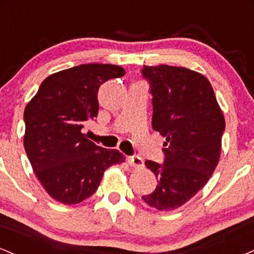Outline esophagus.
Instances as JSON below:
<instances>
[{
  "instance_id": "1",
  "label": "esophagus",
  "mask_w": 254,
  "mask_h": 254,
  "mask_svg": "<svg viewBox=\"0 0 254 254\" xmlns=\"http://www.w3.org/2000/svg\"><path fill=\"white\" fill-rule=\"evenodd\" d=\"M129 164L135 168H141L144 166L143 159L138 155H133V156H129Z\"/></svg>"
}]
</instances>
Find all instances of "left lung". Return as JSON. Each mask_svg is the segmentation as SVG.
I'll use <instances>...</instances> for the list:
<instances>
[{
	"instance_id": "left-lung-1",
	"label": "left lung",
	"mask_w": 254,
	"mask_h": 254,
	"mask_svg": "<svg viewBox=\"0 0 254 254\" xmlns=\"http://www.w3.org/2000/svg\"><path fill=\"white\" fill-rule=\"evenodd\" d=\"M153 95L151 125L164 136V165L147 160L159 180L142 197L160 211L178 209L208 183L218 164L224 117L205 76L183 66L144 65Z\"/></svg>"
}]
</instances>
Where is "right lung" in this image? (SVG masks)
Returning a JSON list of instances; mask_svg holds the SVG:
<instances>
[{
  "label": "right lung",
  "instance_id": "add662e5",
  "mask_svg": "<svg viewBox=\"0 0 254 254\" xmlns=\"http://www.w3.org/2000/svg\"><path fill=\"white\" fill-rule=\"evenodd\" d=\"M113 64H81L43 81L24 112V145L34 174L54 199L77 204L98 190L104 172L125 157L89 141L82 127L98 116L99 87L124 76Z\"/></svg>",
  "mask_w": 254,
  "mask_h": 254
}]
</instances>
